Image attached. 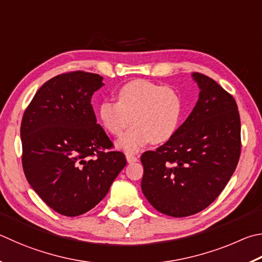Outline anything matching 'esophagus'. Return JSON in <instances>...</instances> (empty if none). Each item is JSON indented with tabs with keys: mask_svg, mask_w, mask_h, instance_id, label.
<instances>
[{
	"mask_svg": "<svg viewBox=\"0 0 262 262\" xmlns=\"http://www.w3.org/2000/svg\"><path fill=\"white\" fill-rule=\"evenodd\" d=\"M126 159L129 164H133V163H136L137 161V157L136 156H133V155H126Z\"/></svg>",
	"mask_w": 262,
	"mask_h": 262,
	"instance_id": "34e87169",
	"label": "esophagus"
}]
</instances>
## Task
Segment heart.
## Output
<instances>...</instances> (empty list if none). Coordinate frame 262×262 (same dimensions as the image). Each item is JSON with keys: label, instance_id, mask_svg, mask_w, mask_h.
<instances>
[{"label": "heart", "instance_id": "obj_1", "mask_svg": "<svg viewBox=\"0 0 262 262\" xmlns=\"http://www.w3.org/2000/svg\"><path fill=\"white\" fill-rule=\"evenodd\" d=\"M98 117L104 128L117 137L132 119L133 126L118 142V147L135 154L150 142L159 144L172 139L182 118V99L167 85L136 79L118 89L117 102L99 104Z\"/></svg>", "mask_w": 262, "mask_h": 262}]
</instances>
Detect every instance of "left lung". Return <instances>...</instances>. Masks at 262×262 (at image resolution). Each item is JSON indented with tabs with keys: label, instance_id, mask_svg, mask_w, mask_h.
<instances>
[{
	"label": "left lung",
	"instance_id": "obj_1",
	"mask_svg": "<svg viewBox=\"0 0 262 262\" xmlns=\"http://www.w3.org/2000/svg\"><path fill=\"white\" fill-rule=\"evenodd\" d=\"M199 97L175 135L141 156L142 191L160 213L203 211L229 182L241 156V118L234 97L213 79L192 73Z\"/></svg>",
	"mask_w": 262,
	"mask_h": 262
}]
</instances>
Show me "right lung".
Masks as SVG:
<instances>
[{
    "mask_svg": "<svg viewBox=\"0 0 262 262\" xmlns=\"http://www.w3.org/2000/svg\"><path fill=\"white\" fill-rule=\"evenodd\" d=\"M99 74L75 71L50 79L24 112L20 137L25 177L52 210L77 216L106 196L126 166L122 152L98 125L93 94Z\"/></svg>",
    "mask_w": 262,
    "mask_h": 262,
    "instance_id": "1",
    "label": "right lung"
}]
</instances>
